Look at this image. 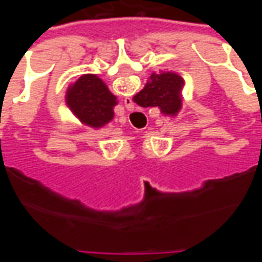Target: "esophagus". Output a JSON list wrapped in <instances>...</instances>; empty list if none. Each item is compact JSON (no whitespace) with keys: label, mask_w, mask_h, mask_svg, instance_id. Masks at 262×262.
<instances>
[{"label":"esophagus","mask_w":262,"mask_h":262,"mask_svg":"<svg viewBox=\"0 0 262 262\" xmlns=\"http://www.w3.org/2000/svg\"><path fill=\"white\" fill-rule=\"evenodd\" d=\"M123 102H125V106L127 111H133L135 109V102L132 101V98H125Z\"/></svg>","instance_id":"1"}]
</instances>
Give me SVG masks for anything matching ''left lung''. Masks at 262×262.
Segmentation results:
<instances>
[{
    "instance_id": "8db88e82",
    "label": "left lung",
    "mask_w": 262,
    "mask_h": 262,
    "mask_svg": "<svg viewBox=\"0 0 262 262\" xmlns=\"http://www.w3.org/2000/svg\"><path fill=\"white\" fill-rule=\"evenodd\" d=\"M67 103L77 118L92 127H101L114 118L116 98L97 75L85 74L67 91Z\"/></svg>"
}]
</instances>
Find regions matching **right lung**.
Instances as JSON below:
<instances>
[{
	"mask_svg": "<svg viewBox=\"0 0 262 262\" xmlns=\"http://www.w3.org/2000/svg\"><path fill=\"white\" fill-rule=\"evenodd\" d=\"M184 81L178 74L168 71L151 74V78L133 101L143 108L159 106L165 115H176L181 109V86Z\"/></svg>",
	"mask_w": 262,
	"mask_h": 262,
	"instance_id": "right-lung-1",
	"label": "right lung"
}]
</instances>
